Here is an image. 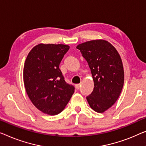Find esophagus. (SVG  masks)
<instances>
[{"mask_svg":"<svg viewBox=\"0 0 146 146\" xmlns=\"http://www.w3.org/2000/svg\"><path fill=\"white\" fill-rule=\"evenodd\" d=\"M76 88L77 89H78V90H79V89L80 88V84H76Z\"/></svg>","mask_w":146,"mask_h":146,"instance_id":"esophagus-1","label":"esophagus"}]
</instances>
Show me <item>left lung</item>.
<instances>
[{
    "label": "left lung",
    "instance_id": "8db88e82",
    "mask_svg": "<svg viewBox=\"0 0 146 146\" xmlns=\"http://www.w3.org/2000/svg\"><path fill=\"white\" fill-rule=\"evenodd\" d=\"M77 48L88 63L94 80V90L87 101L93 110L103 113L115 103L123 87L121 58L113 46L104 40L88 41Z\"/></svg>",
    "mask_w": 146,
    "mask_h": 146
}]
</instances>
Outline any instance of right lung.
<instances>
[{"mask_svg":"<svg viewBox=\"0 0 146 146\" xmlns=\"http://www.w3.org/2000/svg\"><path fill=\"white\" fill-rule=\"evenodd\" d=\"M69 46L40 44L28 54L23 68L26 92L33 105L44 113L58 115L64 110L75 92L59 68Z\"/></svg>","mask_w":146,"mask_h":146,"instance_id":"right-lung-1","label":"right lung"}]
</instances>
